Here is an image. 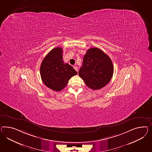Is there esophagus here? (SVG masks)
Listing matches in <instances>:
<instances>
[{
  "label": "esophagus",
  "instance_id": "obj_1",
  "mask_svg": "<svg viewBox=\"0 0 152 152\" xmlns=\"http://www.w3.org/2000/svg\"><path fill=\"white\" fill-rule=\"evenodd\" d=\"M74 68L75 70H76V71H77L78 72V67H77L76 66H74Z\"/></svg>",
  "mask_w": 152,
  "mask_h": 152
}]
</instances>
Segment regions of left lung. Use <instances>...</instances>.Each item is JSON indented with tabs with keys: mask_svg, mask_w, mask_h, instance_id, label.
Returning <instances> with one entry per match:
<instances>
[{
	"mask_svg": "<svg viewBox=\"0 0 152 152\" xmlns=\"http://www.w3.org/2000/svg\"><path fill=\"white\" fill-rule=\"evenodd\" d=\"M113 74V64L107 55L97 48L87 51L78 75L87 86L99 90L110 81Z\"/></svg>",
	"mask_w": 152,
	"mask_h": 152,
	"instance_id": "left-lung-1",
	"label": "left lung"
}]
</instances>
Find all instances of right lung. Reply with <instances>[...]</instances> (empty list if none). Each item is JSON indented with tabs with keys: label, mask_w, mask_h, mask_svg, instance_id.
I'll return each mask as SVG.
<instances>
[{
	"label": "right lung",
	"mask_w": 152,
	"mask_h": 152,
	"mask_svg": "<svg viewBox=\"0 0 152 152\" xmlns=\"http://www.w3.org/2000/svg\"><path fill=\"white\" fill-rule=\"evenodd\" d=\"M63 50L57 47L45 56L40 66V75L44 83L50 89L60 91L67 85L71 77L77 74L76 71L62 60Z\"/></svg>",
	"instance_id": "1"
}]
</instances>
